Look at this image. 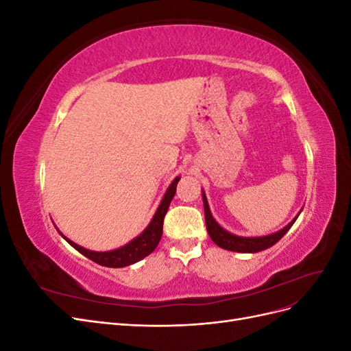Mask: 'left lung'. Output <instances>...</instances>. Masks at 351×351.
<instances>
[{
	"label": "left lung",
	"instance_id": "8db88e82",
	"mask_svg": "<svg viewBox=\"0 0 351 351\" xmlns=\"http://www.w3.org/2000/svg\"><path fill=\"white\" fill-rule=\"evenodd\" d=\"M204 197V206H205V221H206V230L208 234L212 239L217 246L226 249V250H231V252H240V253H256L261 250L268 249L271 246H274L275 243L280 241L281 237L285 234L287 231L291 228V226L295 222L297 215L289 226H285L282 230L274 232V234L269 236H263V237H239L231 234V232L226 231L222 227L218 226V222L214 219V217L210 215L209 210V205L205 193L202 195Z\"/></svg>",
	"mask_w": 351,
	"mask_h": 351
}]
</instances>
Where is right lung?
I'll use <instances>...</instances> for the list:
<instances>
[{
	"mask_svg": "<svg viewBox=\"0 0 351 351\" xmlns=\"http://www.w3.org/2000/svg\"><path fill=\"white\" fill-rule=\"evenodd\" d=\"M180 177H177L174 182L171 183V186L168 187L167 193L161 202V205L158 206L155 215L151 221V224L146 227V230L142 232L139 237H136L134 240H132L129 244H125V246L120 247V249H115L111 252H92L88 249H83L79 244L73 243L71 240H69L67 237H64L71 246L76 249L77 252H80L84 256L89 258L90 261L97 262L98 265H102V267H110V268H123L127 267V265H132L137 261L143 259L147 254H151L156 246L159 240H161L162 236V226H164V218L167 210L169 208V204H171V200L176 195V189H177V183H178Z\"/></svg>",
	"mask_w": 351,
	"mask_h": 351,
	"instance_id": "obj_1",
	"label": "right lung"
}]
</instances>
